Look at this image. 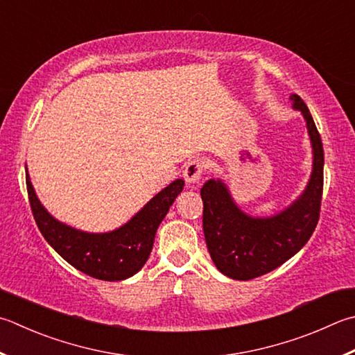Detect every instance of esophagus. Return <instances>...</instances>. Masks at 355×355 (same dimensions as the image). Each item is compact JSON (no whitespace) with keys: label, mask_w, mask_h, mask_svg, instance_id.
<instances>
[{"label":"esophagus","mask_w":355,"mask_h":355,"mask_svg":"<svg viewBox=\"0 0 355 355\" xmlns=\"http://www.w3.org/2000/svg\"><path fill=\"white\" fill-rule=\"evenodd\" d=\"M205 170V164L200 159H193L184 168V179L190 184L199 182V179L202 178Z\"/></svg>","instance_id":"34e87169"}]
</instances>
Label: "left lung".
<instances>
[{
  "mask_svg": "<svg viewBox=\"0 0 355 355\" xmlns=\"http://www.w3.org/2000/svg\"><path fill=\"white\" fill-rule=\"evenodd\" d=\"M303 112L313 150V170L306 190L289 209L272 218H252L233 202L227 187L210 179L200 189L202 229L219 272L233 279H253L286 263L309 241L320 219L323 196V144L303 98L292 94Z\"/></svg>",
  "mask_w": 355,
  "mask_h": 355,
  "instance_id": "8db88e82",
  "label": "left lung"
}]
</instances>
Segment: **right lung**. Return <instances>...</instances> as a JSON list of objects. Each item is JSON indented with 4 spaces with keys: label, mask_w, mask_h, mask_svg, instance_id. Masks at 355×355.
<instances>
[{
    "label": "right lung",
    "mask_w": 355,
    "mask_h": 355,
    "mask_svg": "<svg viewBox=\"0 0 355 355\" xmlns=\"http://www.w3.org/2000/svg\"><path fill=\"white\" fill-rule=\"evenodd\" d=\"M26 187L33 219L51 247L77 270L103 282H120L137 273L148 259L156 230L184 189L176 179L157 193L130 223L110 233H86L53 219L33 191L29 175Z\"/></svg>",
    "instance_id": "obj_1"
}]
</instances>
